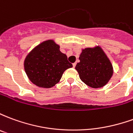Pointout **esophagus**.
I'll return each mask as SVG.
<instances>
[{
    "label": "esophagus",
    "mask_w": 133,
    "mask_h": 133,
    "mask_svg": "<svg viewBox=\"0 0 133 133\" xmlns=\"http://www.w3.org/2000/svg\"><path fill=\"white\" fill-rule=\"evenodd\" d=\"M72 66H73V68H75V67L76 66V63H72Z\"/></svg>",
    "instance_id": "obj_1"
}]
</instances>
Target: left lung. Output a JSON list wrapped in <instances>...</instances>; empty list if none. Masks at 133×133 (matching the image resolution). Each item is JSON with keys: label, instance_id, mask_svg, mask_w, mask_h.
<instances>
[{"label": "left lung", "instance_id": "1", "mask_svg": "<svg viewBox=\"0 0 133 133\" xmlns=\"http://www.w3.org/2000/svg\"><path fill=\"white\" fill-rule=\"evenodd\" d=\"M79 60L75 69L87 85L93 88H101L112 77V65L100 47L83 50Z\"/></svg>", "mask_w": 133, "mask_h": 133}]
</instances>
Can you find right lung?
<instances>
[{"label": "right lung", "instance_id": "1", "mask_svg": "<svg viewBox=\"0 0 133 133\" xmlns=\"http://www.w3.org/2000/svg\"><path fill=\"white\" fill-rule=\"evenodd\" d=\"M53 41L42 43L27 55L24 62L25 72L37 86L49 88L58 83L64 71L72 68L65 54Z\"/></svg>", "mask_w": 133, "mask_h": 133}]
</instances>
